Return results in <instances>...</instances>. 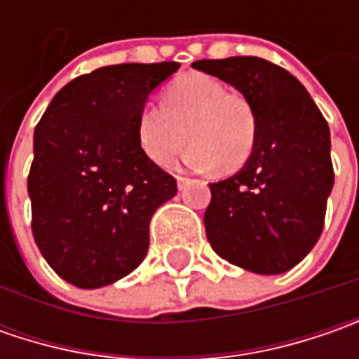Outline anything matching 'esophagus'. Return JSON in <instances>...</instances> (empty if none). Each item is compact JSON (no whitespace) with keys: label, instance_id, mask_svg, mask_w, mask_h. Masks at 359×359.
Listing matches in <instances>:
<instances>
[{"label":"esophagus","instance_id":"esophagus-1","mask_svg":"<svg viewBox=\"0 0 359 359\" xmlns=\"http://www.w3.org/2000/svg\"><path fill=\"white\" fill-rule=\"evenodd\" d=\"M175 180H177V187H180V189H184V187L189 184V180H187V177H184V175H177Z\"/></svg>","mask_w":359,"mask_h":359}]
</instances>
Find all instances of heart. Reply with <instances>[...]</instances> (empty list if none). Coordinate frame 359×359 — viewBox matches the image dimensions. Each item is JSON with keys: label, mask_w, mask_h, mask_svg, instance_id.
<instances>
[{"label": "heart", "mask_w": 359, "mask_h": 359, "mask_svg": "<svg viewBox=\"0 0 359 359\" xmlns=\"http://www.w3.org/2000/svg\"><path fill=\"white\" fill-rule=\"evenodd\" d=\"M135 135L156 165H168L187 142V165L233 173L254 154L257 114L243 93L228 91L219 79L187 74L163 90L161 105H142Z\"/></svg>", "instance_id": "1"}]
</instances>
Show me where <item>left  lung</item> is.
I'll use <instances>...</instances> for the list:
<instances>
[{
    "instance_id": "obj_1",
    "label": "left lung",
    "mask_w": 359,
    "mask_h": 359,
    "mask_svg": "<svg viewBox=\"0 0 359 359\" xmlns=\"http://www.w3.org/2000/svg\"><path fill=\"white\" fill-rule=\"evenodd\" d=\"M191 65L240 90L257 114L252 158L236 175L210 184L205 236L233 266L266 276L287 271L324 229L334 186L327 121L296 77L268 60L240 55Z\"/></svg>"
}]
</instances>
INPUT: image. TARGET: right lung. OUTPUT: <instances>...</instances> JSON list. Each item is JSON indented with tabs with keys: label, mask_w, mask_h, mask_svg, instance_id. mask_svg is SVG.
Instances as JSON below:
<instances>
[{
	"label": "right lung",
	"mask_w": 359,
	"mask_h": 359,
	"mask_svg": "<svg viewBox=\"0 0 359 359\" xmlns=\"http://www.w3.org/2000/svg\"><path fill=\"white\" fill-rule=\"evenodd\" d=\"M177 67H100L63 86L39 119L27 175L32 231L65 282L102 287L144 262L149 219L177 194V184L145 158L135 119L147 95Z\"/></svg>",
	"instance_id": "right-lung-1"
}]
</instances>
